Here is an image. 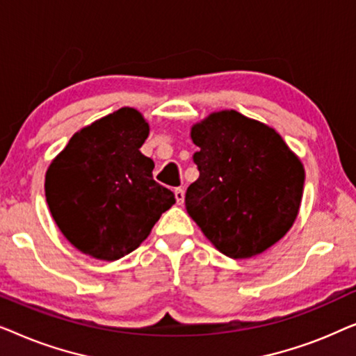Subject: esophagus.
<instances>
[{
    "label": "esophagus",
    "instance_id": "1",
    "mask_svg": "<svg viewBox=\"0 0 356 356\" xmlns=\"http://www.w3.org/2000/svg\"><path fill=\"white\" fill-rule=\"evenodd\" d=\"M175 197H177L178 206H183V202H184V191H183L181 188L175 189Z\"/></svg>",
    "mask_w": 356,
    "mask_h": 356
}]
</instances>
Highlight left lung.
<instances>
[{
    "label": "left lung",
    "mask_w": 356,
    "mask_h": 356,
    "mask_svg": "<svg viewBox=\"0 0 356 356\" xmlns=\"http://www.w3.org/2000/svg\"><path fill=\"white\" fill-rule=\"evenodd\" d=\"M199 178L186 211L222 254L250 259L282 240L298 216L305 168L274 128L235 110L193 124Z\"/></svg>",
    "instance_id": "1"
}]
</instances>
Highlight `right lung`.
Returning a JSON list of instances; mask_svg holds the SVG:
<instances>
[{
  "label": "right lung",
  "mask_w": 356,
  "mask_h": 356,
  "mask_svg": "<svg viewBox=\"0 0 356 356\" xmlns=\"http://www.w3.org/2000/svg\"><path fill=\"white\" fill-rule=\"evenodd\" d=\"M149 123L136 108H120L77 131L45 175L53 220L72 246L100 261L139 248L175 194L152 178L140 154Z\"/></svg>",
  "instance_id": "right-lung-1"
}]
</instances>
